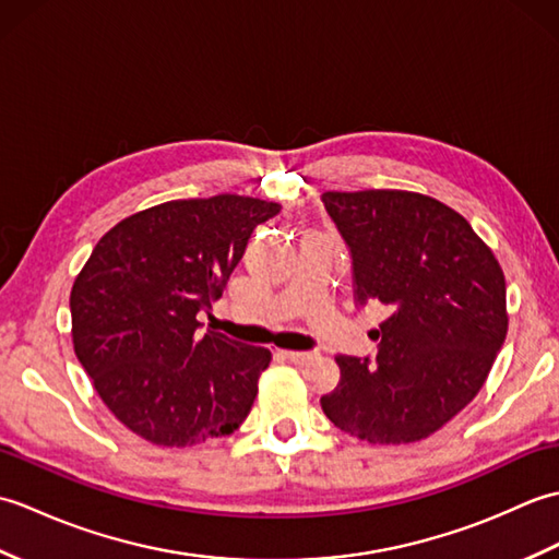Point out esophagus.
Masks as SVG:
<instances>
[{
  "label": "esophagus",
  "instance_id": "1",
  "mask_svg": "<svg viewBox=\"0 0 559 559\" xmlns=\"http://www.w3.org/2000/svg\"><path fill=\"white\" fill-rule=\"evenodd\" d=\"M283 355H286L290 362H307L312 358V353H307V350H286Z\"/></svg>",
  "mask_w": 559,
  "mask_h": 559
}]
</instances>
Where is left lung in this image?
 <instances>
[{"instance_id": "8db88e82", "label": "left lung", "mask_w": 559, "mask_h": 559, "mask_svg": "<svg viewBox=\"0 0 559 559\" xmlns=\"http://www.w3.org/2000/svg\"><path fill=\"white\" fill-rule=\"evenodd\" d=\"M348 245L358 307L384 305L377 355H338L326 418L370 444L430 437L476 399L507 336V286L492 249L432 197L324 192Z\"/></svg>"}]
</instances>
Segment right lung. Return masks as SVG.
<instances>
[{
  "mask_svg": "<svg viewBox=\"0 0 559 559\" xmlns=\"http://www.w3.org/2000/svg\"><path fill=\"white\" fill-rule=\"evenodd\" d=\"M273 201L218 194L139 211L93 247L71 288V338L105 406L160 447L235 432L252 411L271 353L201 334Z\"/></svg>",
  "mask_w": 559,
  "mask_h": 559,
  "instance_id": "add662e5",
  "label": "right lung"
}]
</instances>
